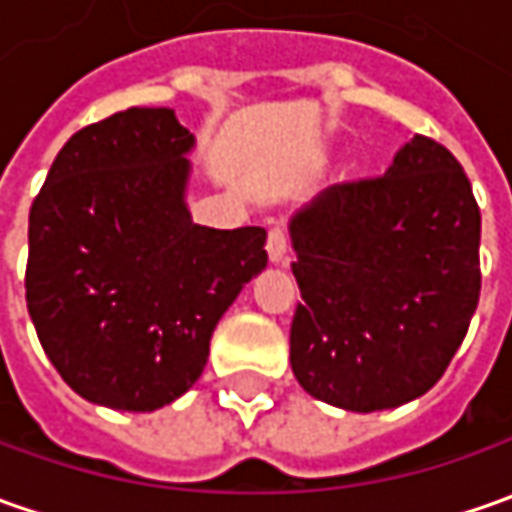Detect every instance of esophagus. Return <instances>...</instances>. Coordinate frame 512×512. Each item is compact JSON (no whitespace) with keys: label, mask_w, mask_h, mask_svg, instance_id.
Instances as JSON below:
<instances>
[{"label":"esophagus","mask_w":512,"mask_h":512,"mask_svg":"<svg viewBox=\"0 0 512 512\" xmlns=\"http://www.w3.org/2000/svg\"><path fill=\"white\" fill-rule=\"evenodd\" d=\"M266 252H269V260L277 263V266H286V252H289V243H286V232L280 226H272L269 229V238H266Z\"/></svg>","instance_id":"1"}]
</instances>
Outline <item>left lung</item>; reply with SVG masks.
<instances>
[{
	"mask_svg": "<svg viewBox=\"0 0 512 512\" xmlns=\"http://www.w3.org/2000/svg\"><path fill=\"white\" fill-rule=\"evenodd\" d=\"M479 238L465 169L428 135H414L385 175L328 186L291 218L297 382L357 414L431 391L479 303Z\"/></svg>",
	"mask_w": 512,
	"mask_h": 512,
	"instance_id": "8db88e82",
	"label": "left lung"
}]
</instances>
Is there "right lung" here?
Segmentation results:
<instances>
[{"label":"right lung","instance_id":"right-lung-1","mask_svg":"<svg viewBox=\"0 0 512 512\" xmlns=\"http://www.w3.org/2000/svg\"><path fill=\"white\" fill-rule=\"evenodd\" d=\"M192 141L169 107L110 115L70 135L30 206L27 311L96 405L155 411L189 391L223 311L266 269V229L189 218Z\"/></svg>","mask_w":512,"mask_h":512}]
</instances>
